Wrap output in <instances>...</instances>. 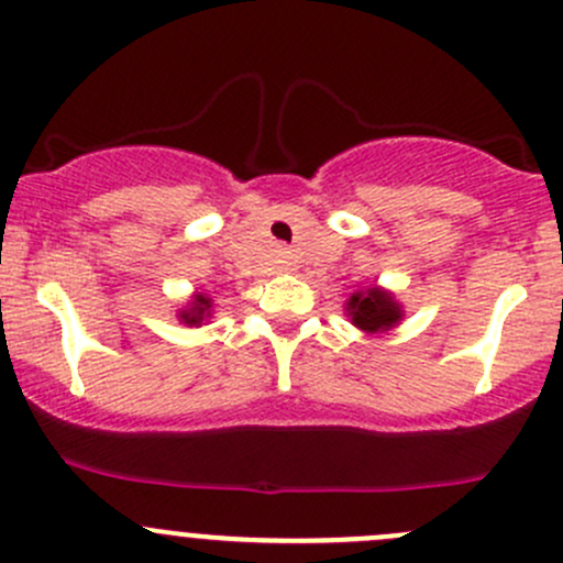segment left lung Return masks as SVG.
Wrapping results in <instances>:
<instances>
[{
	"label": "left lung",
	"mask_w": 563,
	"mask_h": 563,
	"mask_svg": "<svg viewBox=\"0 0 563 563\" xmlns=\"http://www.w3.org/2000/svg\"><path fill=\"white\" fill-rule=\"evenodd\" d=\"M349 316L365 332H384L400 321V308L382 288H367L349 299Z\"/></svg>",
	"instance_id": "8db88e82"
}]
</instances>
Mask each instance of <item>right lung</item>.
Returning <instances> with one entry per match:
<instances>
[{
    "instance_id": "obj_1",
    "label": "right lung",
    "mask_w": 563,
    "mask_h": 563,
    "mask_svg": "<svg viewBox=\"0 0 563 563\" xmlns=\"http://www.w3.org/2000/svg\"><path fill=\"white\" fill-rule=\"evenodd\" d=\"M209 308H212V302H209V297H203V294H198L196 302H192L190 310H181V318H185V323H201L203 316L209 313Z\"/></svg>"
}]
</instances>
